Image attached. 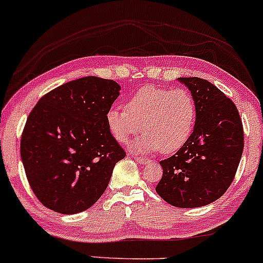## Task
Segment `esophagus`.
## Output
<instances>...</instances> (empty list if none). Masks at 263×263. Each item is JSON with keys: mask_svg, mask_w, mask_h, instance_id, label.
<instances>
[{"mask_svg": "<svg viewBox=\"0 0 263 263\" xmlns=\"http://www.w3.org/2000/svg\"><path fill=\"white\" fill-rule=\"evenodd\" d=\"M135 161H137V163H139V164H147L149 163V159L147 158H143V156H135Z\"/></svg>", "mask_w": 263, "mask_h": 263, "instance_id": "obj_1", "label": "esophagus"}]
</instances>
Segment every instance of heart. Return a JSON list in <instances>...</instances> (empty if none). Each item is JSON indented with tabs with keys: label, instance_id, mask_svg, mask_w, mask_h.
Listing matches in <instances>:
<instances>
[{
	"label": "heart",
	"instance_id": "1",
	"mask_svg": "<svg viewBox=\"0 0 263 263\" xmlns=\"http://www.w3.org/2000/svg\"><path fill=\"white\" fill-rule=\"evenodd\" d=\"M196 116L195 100L187 90L145 85L128 99L125 109H109L105 119L109 133L119 143H126L138 132H144L132 144L134 152L160 150L171 154L190 139Z\"/></svg>",
	"mask_w": 263,
	"mask_h": 263
}]
</instances>
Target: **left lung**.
Returning <instances> with one entry per match:
<instances>
[{"label": "left lung", "instance_id": "8db88e82", "mask_svg": "<svg viewBox=\"0 0 263 263\" xmlns=\"http://www.w3.org/2000/svg\"><path fill=\"white\" fill-rule=\"evenodd\" d=\"M196 104L193 135L181 149L160 161L158 195L170 205L200 208L220 199L231 185L243 152L237 108L217 87L197 77L178 78Z\"/></svg>", "mask_w": 263, "mask_h": 263}]
</instances>
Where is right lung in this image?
Here are the masks:
<instances>
[{
    "label": "right lung",
    "mask_w": 263,
    "mask_h": 263,
    "mask_svg": "<svg viewBox=\"0 0 263 263\" xmlns=\"http://www.w3.org/2000/svg\"><path fill=\"white\" fill-rule=\"evenodd\" d=\"M119 90L111 79L84 77L47 93L29 113L21 158L29 186L46 208L78 214L103 195L116 164L125 158L105 119Z\"/></svg>",
    "instance_id": "1"
}]
</instances>
